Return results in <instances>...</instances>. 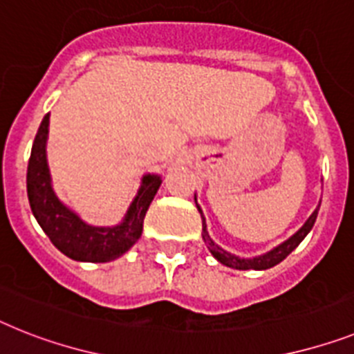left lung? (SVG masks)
I'll return each mask as SVG.
<instances>
[{"mask_svg": "<svg viewBox=\"0 0 354 354\" xmlns=\"http://www.w3.org/2000/svg\"><path fill=\"white\" fill-rule=\"evenodd\" d=\"M196 207H198V210H200L201 214V221H203V232H201V236H203V241L205 245H207V248L210 250V254L216 257V259L219 261L221 264H225V266H228V268H236V270H268L272 268V266H275V264H279L281 261H284L288 257V255L292 254L293 250H295L297 246L301 245V241L304 239L308 234H310V230L313 228L315 225V219H317V214H319V207L313 210V214H311L310 218H308V221L302 225L299 230H297L295 234H293L290 239H286L284 243H281L279 246H275L273 250L266 252V254L263 255H257V257H252V259H245V257H237V255L230 254V252L223 250L221 246H218L216 243L210 239L209 232H207V225H205V218H203V212H201L200 205L196 203Z\"/></svg>", "mask_w": 354, "mask_h": 354, "instance_id": "left-lung-1", "label": "left lung"}]
</instances>
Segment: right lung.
<instances>
[{
    "mask_svg": "<svg viewBox=\"0 0 354 354\" xmlns=\"http://www.w3.org/2000/svg\"><path fill=\"white\" fill-rule=\"evenodd\" d=\"M50 113H46L35 135L26 171V192L32 214L50 237L53 246L73 261L108 263L126 254L142 236L145 212L162 185L158 174H145L122 223L115 227H93L82 221L73 210L59 200L52 187L46 138Z\"/></svg>",
    "mask_w": 354,
    "mask_h": 354,
    "instance_id": "right-lung-1",
    "label": "right lung"
}]
</instances>
